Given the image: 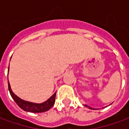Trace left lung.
Instances as JSON below:
<instances>
[{"label": "left lung", "mask_w": 129, "mask_h": 129, "mask_svg": "<svg viewBox=\"0 0 129 129\" xmlns=\"http://www.w3.org/2000/svg\"><path fill=\"white\" fill-rule=\"evenodd\" d=\"M85 107H88V106H87V105H85ZM90 109H92V108H91V107H90Z\"/></svg>", "instance_id": "obj_1"}]
</instances>
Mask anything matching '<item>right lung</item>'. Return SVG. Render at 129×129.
<instances>
[{
  "instance_id": "add662e5",
  "label": "right lung",
  "mask_w": 129,
  "mask_h": 129,
  "mask_svg": "<svg viewBox=\"0 0 129 129\" xmlns=\"http://www.w3.org/2000/svg\"><path fill=\"white\" fill-rule=\"evenodd\" d=\"M8 71H9V67H8ZM8 89H9V92L11 97L13 98L14 101L16 102L17 105L24 111L29 112L41 113L46 112L53 107V105L55 103V100H56V92H55L49 99H48L46 101L43 103H39H39H33V102L23 100L19 97H17L16 94H14V92L11 90L9 81H8Z\"/></svg>"
}]
</instances>
